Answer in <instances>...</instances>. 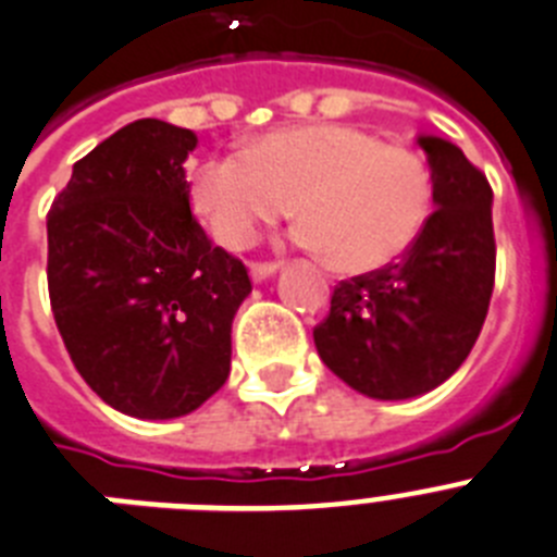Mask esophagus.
Returning <instances> with one entry per match:
<instances>
[{
  "label": "esophagus",
  "mask_w": 557,
  "mask_h": 557,
  "mask_svg": "<svg viewBox=\"0 0 557 557\" xmlns=\"http://www.w3.org/2000/svg\"><path fill=\"white\" fill-rule=\"evenodd\" d=\"M277 269H280L277 263H251L249 274H251V280H255V283H263V280L274 277V274H277Z\"/></svg>",
  "instance_id": "obj_1"
}]
</instances>
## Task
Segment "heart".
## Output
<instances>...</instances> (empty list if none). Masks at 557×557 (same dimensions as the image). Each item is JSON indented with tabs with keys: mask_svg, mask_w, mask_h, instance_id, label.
Returning a JSON list of instances; mask_svg holds the SVG:
<instances>
[{
	"mask_svg": "<svg viewBox=\"0 0 557 557\" xmlns=\"http://www.w3.org/2000/svg\"><path fill=\"white\" fill-rule=\"evenodd\" d=\"M187 201L224 249H246L294 201V240L325 251L336 272L364 274L414 244L432 212V176L414 153L350 125H285L198 164Z\"/></svg>",
	"mask_w": 557,
	"mask_h": 557,
	"instance_id": "b5f03b06",
	"label": "heart"
}]
</instances>
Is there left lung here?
<instances>
[{
    "label": "left lung",
    "instance_id": "1",
    "mask_svg": "<svg viewBox=\"0 0 557 557\" xmlns=\"http://www.w3.org/2000/svg\"><path fill=\"white\" fill-rule=\"evenodd\" d=\"M434 212L398 263L336 285L319 359L375 400L432 393L468 359L493 294V190L457 145L420 134Z\"/></svg>",
    "mask_w": 557,
    "mask_h": 557
}]
</instances>
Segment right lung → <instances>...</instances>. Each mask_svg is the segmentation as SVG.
<instances>
[{"label": "right lung", "instance_id": "right-lung-1", "mask_svg": "<svg viewBox=\"0 0 557 557\" xmlns=\"http://www.w3.org/2000/svg\"><path fill=\"white\" fill-rule=\"evenodd\" d=\"M190 128L134 120L72 168L47 215L55 325L86 384L123 414L196 412L230 375L232 319L251 294L187 201Z\"/></svg>", "mask_w": 557, "mask_h": 557}]
</instances>
